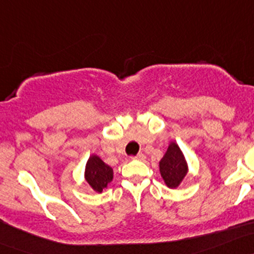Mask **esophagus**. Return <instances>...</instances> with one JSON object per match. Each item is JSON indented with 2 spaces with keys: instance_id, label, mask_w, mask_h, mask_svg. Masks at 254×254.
Here are the masks:
<instances>
[{
  "instance_id": "1",
  "label": "esophagus",
  "mask_w": 254,
  "mask_h": 254,
  "mask_svg": "<svg viewBox=\"0 0 254 254\" xmlns=\"http://www.w3.org/2000/svg\"><path fill=\"white\" fill-rule=\"evenodd\" d=\"M144 154H142V153H138L137 155H135V157H131V159H137V160H144Z\"/></svg>"
}]
</instances>
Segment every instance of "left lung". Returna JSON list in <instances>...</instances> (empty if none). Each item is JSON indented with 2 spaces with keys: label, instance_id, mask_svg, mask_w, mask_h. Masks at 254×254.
Returning a JSON list of instances; mask_svg holds the SVG:
<instances>
[{
  "label": "left lung",
  "instance_id": "1",
  "mask_svg": "<svg viewBox=\"0 0 254 254\" xmlns=\"http://www.w3.org/2000/svg\"><path fill=\"white\" fill-rule=\"evenodd\" d=\"M160 175L169 188H177L188 172V165L182 150L176 142H171L161 160L159 161Z\"/></svg>",
  "mask_w": 254,
  "mask_h": 254
}]
</instances>
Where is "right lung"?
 Masks as SVG:
<instances>
[{
	"instance_id": "1",
	"label": "right lung",
	"mask_w": 254,
	"mask_h": 254,
	"mask_svg": "<svg viewBox=\"0 0 254 254\" xmlns=\"http://www.w3.org/2000/svg\"><path fill=\"white\" fill-rule=\"evenodd\" d=\"M84 178L94 190L102 193V190L107 188L108 183L113 180V170L97 155L93 154L86 161Z\"/></svg>"
}]
</instances>
